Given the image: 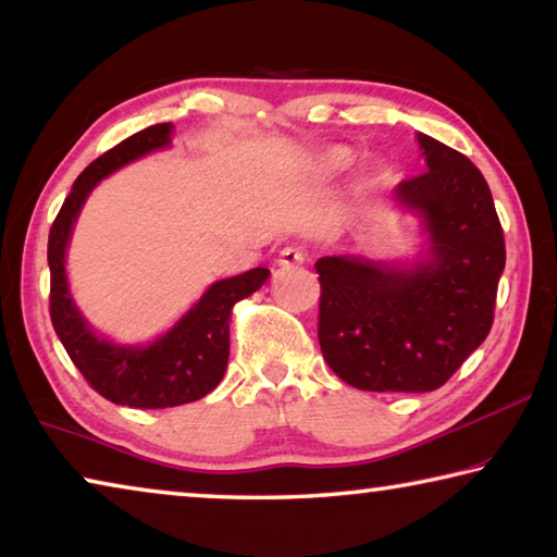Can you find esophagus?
Listing matches in <instances>:
<instances>
[{"instance_id":"esophagus-1","label":"esophagus","mask_w":557,"mask_h":557,"mask_svg":"<svg viewBox=\"0 0 557 557\" xmlns=\"http://www.w3.org/2000/svg\"><path fill=\"white\" fill-rule=\"evenodd\" d=\"M305 260H307L305 250H301V248H292V245H287V248L280 252L277 265H280V268H297V265H305Z\"/></svg>"}]
</instances>
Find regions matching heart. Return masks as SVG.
Wrapping results in <instances>:
<instances>
[{
	"instance_id": "1",
	"label": "heart",
	"mask_w": 557,
	"mask_h": 557,
	"mask_svg": "<svg viewBox=\"0 0 557 557\" xmlns=\"http://www.w3.org/2000/svg\"><path fill=\"white\" fill-rule=\"evenodd\" d=\"M348 164V152L346 149H329L322 157H319V172L324 174H336L346 169Z\"/></svg>"
}]
</instances>
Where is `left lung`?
Instances as JSON below:
<instances>
[{"instance_id": "left-lung-1", "label": "left lung", "mask_w": 557, "mask_h": 557, "mask_svg": "<svg viewBox=\"0 0 557 557\" xmlns=\"http://www.w3.org/2000/svg\"><path fill=\"white\" fill-rule=\"evenodd\" d=\"M428 172L405 178L395 201L418 211L430 256L408 268L366 258H319V346L358 391L428 393L492 332L504 231L492 191L469 159L418 135Z\"/></svg>"}]
</instances>
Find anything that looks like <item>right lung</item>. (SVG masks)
Masks as SVG:
<instances>
[{"instance_id": "1", "label": "right lung", "mask_w": 557, "mask_h": 557, "mask_svg": "<svg viewBox=\"0 0 557 557\" xmlns=\"http://www.w3.org/2000/svg\"><path fill=\"white\" fill-rule=\"evenodd\" d=\"M172 122L147 127L86 166V172L75 178L71 194L65 196L49 233V305L55 334L92 391L127 408H174L209 395L221 383L228 366L231 312L235 301L250 297L270 277V270L252 268L243 275L213 282L206 295L149 346L110 344L81 317L65 280V248L73 223L100 178L129 164L132 159L166 147L172 143Z\"/></svg>"}]
</instances>
